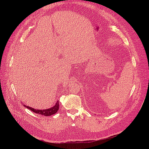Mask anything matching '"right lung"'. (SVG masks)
Segmentation results:
<instances>
[{"label":"right lung","instance_id":"obj_1","mask_svg":"<svg viewBox=\"0 0 149 149\" xmlns=\"http://www.w3.org/2000/svg\"><path fill=\"white\" fill-rule=\"evenodd\" d=\"M24 105L27 109L32 111L33 113H35L36 114H41V115H44L45 116H49L53 115V114H55L59 110L58 101L56 103L55 105H54L53 107L47 109V110H37V109H34L33 108H31V107H29V106H26L25 105Z\"/></svg>","mask_w":149,"mask_h":149}]
</instances>
